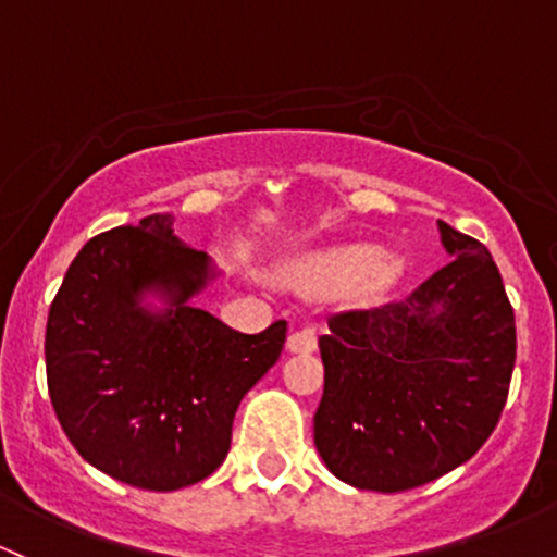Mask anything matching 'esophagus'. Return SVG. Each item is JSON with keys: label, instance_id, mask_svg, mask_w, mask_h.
I'll return each instance as SVG.
<instances>
[{"label": "esophagus", "instance_id": "34e87169", "mask_svg": "<svg viewBox=\"0 0 557 557\" xmlns=\"http://www.w3.org/2000/svg\"><path fill=\"white\" fill-rule=\"evenodd\" d=\"M317 348V330L314 327H301L293 330L288 335V351L290 354H311Z\"/></svg>", "mask_w": 557, "mask_h": 557}]
</instances>
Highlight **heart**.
I'll return each mask as SVG.
<instances>
[{"label":"heart","mask_w":557,"mask_h":557,"mask_svg":"<svg viewBox=\"0 0 557 557\" xmlns=\"http://www.w3.org/2000/svg\"><path fill=\"white\" fill-rule=\"evenodd\" d=\"M399 277L401 261L396 256L381 253L368 243L322 250V253L298 261L288 272L293 288L307 293V296H327V293L351 285L357 296L377 298L394 288Z\"/></svg>","instance_id":"b5f03b06"}]
</instances>
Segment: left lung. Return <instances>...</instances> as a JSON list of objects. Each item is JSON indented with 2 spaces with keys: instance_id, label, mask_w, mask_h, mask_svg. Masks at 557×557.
Instances as JSON below:
<instances>
[{
  "instance_id": "8db88e82",
  "label": "left lung",
  "mask_w": 557,
  "mask_h": 557,
  "mask_svg": "<svg viewBox=\"0 0 557 557\" xmlns=\"http://www.w3.org/2000/svg\"><path fill=\"white\" fill-rule=\"evenodd\" d=\"M449 264L401 301L330 317L314 444L335 479L405 492L475 455L507 401L516 314L492 253L438 222Z\"/></svg>"
}]
</instances>
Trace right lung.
<instances>
[{
	"instance_id": "right-lung-1",
	"label": "right lung",
	"mask_w": 557,
	"mask_h": 557,
	"mask_svg": "<svg viewBox=\"0 0 557 557\" xmlns=\"http://www.w3.org/2000/svg\"><path fill=\"white\" fill-rule=\"evenodd\" d=\"M216 277L171 213L102 232L71 261L47 320V388L89 466L150 492L222 466L237 405L280 359L288 322L248 335L193 307Z\"/></svg>"
}]
</instances>
